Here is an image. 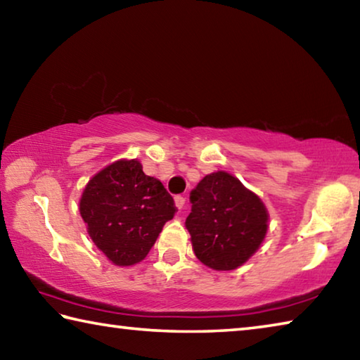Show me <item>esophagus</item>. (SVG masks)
<instances>
[{
	"mask_svg": "<svg viewBox=\"0 0 360 360\" xmlns=\"http://www.w3.org/2000/svg\"><path fill=\"white\" fill-rule=\"evenodd\" d=\"M174 203H176V206H178V210H182V208H184V205H186V198L182 197V195H176Z\"/></svg>",
	"mask_w": 360,
	"mask_h": 360,
	"instance_id": "34e87169",
	"label": "esophagus"
}]
</instances>
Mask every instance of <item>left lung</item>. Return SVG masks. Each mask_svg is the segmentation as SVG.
<instances>
[{"label":"left lung","mask_w":360,"mask_h":360,"mask_svg":"<svg viewBox=\"0 0 360 360\" xmlns=\"http://www.w3.org/2000/svg\"><path fill=\"white\" fill-rule=\"evenodd\" d=\"M186 219L197 259L217 271L241 266L257 251L268 229L265 205L225 172L206 174L191 192Z\"/></svg>","instance_id":"1"}]
</instances>
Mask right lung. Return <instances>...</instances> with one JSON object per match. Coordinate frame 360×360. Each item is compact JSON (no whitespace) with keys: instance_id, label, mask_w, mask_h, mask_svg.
I'll use <instances>...</instances> for the list:
<instances>
[{"instance_id":"add662e5","label":"right lung","mask_w":360,"mask_h":360,"mask_svg":"<svg viewBox=\"0 0 360 360\" xmlns=\"http://www.w3.org/2000/svg\"><path fill=\"white\" fill-rule=\"evenodd\" d=\"M79 211L96 248L119 266L141 262L163 225L178 211L158 179L136 158L117 160L85 186Z\"/></svg>"}]
</instances>
